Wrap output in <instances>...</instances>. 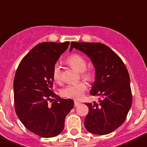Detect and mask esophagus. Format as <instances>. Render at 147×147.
Listing matches in <instances>:
<instances>
[{"instance_id": "1", "label": "esophagus", "mask_w": 147, "mask_h": 147, "mask_svg": "<svg viewBox=\"0 0 147 147\" xmlns=\"http://www.w3.org/2000/svg\"><path fill=\"white\" fill-rule=\"evenodd\" d=\"M80 104H81L80 102L76 101V100H75V103H74V104H75V107H78V106Z\"/></svg>"}]
</instances>
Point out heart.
Here are the masks:
<instances>
[{"label":"heart","instance_id":"b5f03b06","mask_svg":"<svg viewBox=\"0 0 147 147\" xmlns=\"http://www.w3.org/2000/svg\"><path fill=\"white\" fill-rule=\"evenodd\" d=\"M66 63H68L72 68L75 69L76 71L80 72L81 76L84 79L88 81H90L92 79V72L90 70L86 69V61L85 58L78 53H73L70 55L67 59ZM52 78L55 82L61 83L62 81V72L61 68L58 63H55L52 69ZM86 83L78 82L75 84H70L61 89V94L63 97L67 98H72L75 100L81 99L86 90Z\"/></svg>","mask_w":147,"mask_h":147}]
</instances>
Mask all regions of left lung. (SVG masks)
Wrapping results in <instances>:
<instances>
[{"instance_id": "left-lung-1", "label": "left lung", "mask_w": 147, "mask_h": 147, "mask_svg": "<svg viewBox=\"0 0 147 147\" xmlns=\"http://www.w3.org/2000/svg\"><path fill=\"white\" fill-rule=\"evenodd\" d=\"M73 48L90 58L95 69V81L90 94L101 97L99 103H86L89 112L84 120L89 132L107 135L123 124L132 103L128 70L119 56L100 43L72 42Z\"/></svg>"}]
</instances>
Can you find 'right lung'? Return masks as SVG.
<instances>
[{
	"instance_id": "1",
	"label": "right lung",
	"mask_w": 147,
	"mask_h": 147,
	"mask_svg": "<svg viewBox=\"0 0 147 147\" xmlns=\"http://www.w3.org/2000/svg\"><path fill=\"white\" fill-rule=\"evenodd\" d=\"M69 45V41L39 43L21 60L15 72V112L24 127L40 137L59 135L74 107L72 99L60 98L52 89V69Z\"/></svg>"
}]
</instances>
